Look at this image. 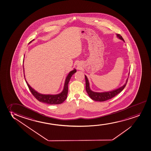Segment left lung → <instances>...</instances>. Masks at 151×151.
Segmentation results:
<instances>
[{
  "instance_id": "left-lung-1",
  "label": "left lung",
  "mask_w": 151,
  "mask_h": 151,
  "mask_svg": "<svg viewBox=\"0 0 151 151\" xmlns=\"http://www.w3.org/2000/svg\"><path fill=\"white\" fill-rule=\"evenodd\" d=\"M116 35L118 38L124 41V38L120 34H116ZM85 79H86V92L88 94L89 97L92 99L96 101H104L113 98L114 97H115L116 95H117L118 94H119L124 90V88L126 86V84L127 83V81H128V78H127L125 84H124L123 86L116 90L112 91H109V92L99 93V92L92 91L90 88V84L88 82V79L86 75H85Z\"/></svg>"
}]
</instances>
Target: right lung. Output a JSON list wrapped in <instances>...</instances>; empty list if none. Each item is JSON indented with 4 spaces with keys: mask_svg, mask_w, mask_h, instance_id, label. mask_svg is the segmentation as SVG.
Instances as JSON below:
<instances>
[{
    "mask_svg": "<svg viewBox=\"0 0 151 151\" xmlns=\"http://www.w3.org/2000/svg\"><path fill=\"white\" fill-rule=\"evenodd\" d=\"M34 40V39L32 40V41H33ZM31 42L32 41H30L29 43H31ZM76 72V70L74 69V70H72L69 73L65 81L63 90L61 93L56 95H45V94L39 93L31 87L27 81H26V79L25 80L28 88H29V91L31 92L32 94H33V95L40 102H43V103L49 104H59L64 102L65 100L67 99V94L68 92V84H69V81L70 80V78ZM24 77L25 79L24 75Z\"/></svg>",
    "mask_w": 151,
    "mask_h": 151,
    "instance_id": "add662e5",
    "label": "right lung"
}]
</instances>
